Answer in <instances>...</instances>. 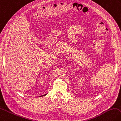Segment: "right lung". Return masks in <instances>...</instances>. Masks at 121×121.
Here are the masks:
<instances>
[{
    "instance_id": "right-lung-1",
    "label": "right lung",
    "mask_w": 121,
    "mask_h": 121,
    "mask_svg": "<svg viewBox=\"0 0 121 121\" xmlns=\"http://www.w3.org/2000/svg\"><path fill=\"white\" fill-rule=\"evenodd\" d=\"M47 94H44V95H42V96H39V97H42V96H45V95H46Z\"/></svg>"
}]
</instances>
